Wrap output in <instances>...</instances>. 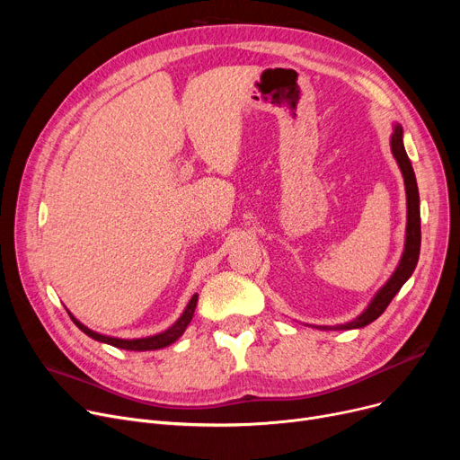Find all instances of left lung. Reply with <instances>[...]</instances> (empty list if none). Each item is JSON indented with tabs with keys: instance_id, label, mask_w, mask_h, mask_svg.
I'll return each instance as SVG.
<instances>
[{
	"instance_id": "left-lung-1",
	"label": "left lung",
	"mask_w": 460,
	"mask_h": 460,
	"mask_svg": "<svg viewBox=\"0 0 460 460\" xmlns=\"http://www.w3.org/2000/svg\"><path fill=\"white\" fill-rule=\"evenodd\" d=\"M390 147L394 153V158L397 160V165L404 179V190H406V234H404V250L401 255V261L397 264L395 272L385 281L369 305L359 313V315L345 324H335V326H315L319 330H354V328H364L376 321L384 309L390 305L394 296L401 291V287L406 283V279L412 276L418 259H420V248H421V220H420V191L418 182L412 169V162H410L404 143H402V127L394 125V134L390 139Z\"/></svg>"
}]
</instances>
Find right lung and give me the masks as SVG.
<instances>
[{
	"mask_svg": "<svg viewBox=\"0 0 460 460\" xmlns=\"http://www.w3.org/2000/svg\"><path fill=\"white\" fill-rule=\"evenodd\" d=\"M196 305H198V295H193L188 302V305L184 307L182 315L169 326L167 330L160 332V333H155V335H149V337H137V340H123V337H111V335H104V333H99L94 332L91 328H87L85 324H82L72 313L66 309V313L70 315L72 323H75L85 335H89L91 340L94 341H101V343H108L111 347H117V349H125V350H137V352H143V350H158V349H164V347H169L172 343H175L179 337L184 333V330L188 328L191 317H193V311H196Z\"/></svg>",
	"mask_w": 460,
	"mask_h": 460,
	"instance_id": "add662e5",
	"label": "right lung"
}]
</instances>
